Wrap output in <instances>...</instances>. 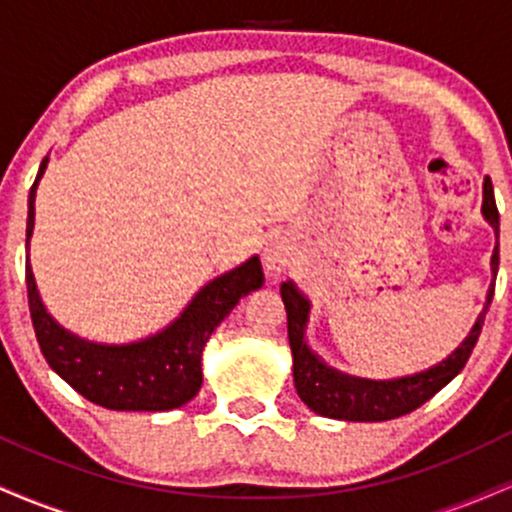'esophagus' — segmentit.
Here are the masks:
<instances>
[{
  "instance_id": "obj_1",
  "label": "esophagus",
  "mask_w": 512,
  "mask_h": 512,
  "mask_svg": "<svg viewBox=\"0 0 512 512\" xmlns=\"http://www.w3.org/2000/svg\"><path fill=\"white\" fill-rule=\"evenodd\" d=\"M264 269H267L269 276H279L281 272H286L291 264V252L286 248L281 240H274V243H269L267 248H264Z\"/></svg>"
}]
</instances>
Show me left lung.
Segmentation results:
<instances>
[{
    "label": "left lung",
    "mask_w": 512,
    "mask_h": 512,
    "mask_svg": "<svg viewBox=\"0 0 512 512\" xmlns=\"http://www.w3.org/2000/svg\"><path fill=\"white\" fill-rule=\"evenodd\" d=\"M481 214H484L486 223L493 228V236H496V248H493L491 255V286L486 291V303L460 346L445 356L443 361H438L436 366L419 370V373L402 375V378L370 380L332 368L308 344V296L291 279L281 284V301L286 305V320H289L293 385H296L298 397L308 404V409H313L320 416H327V419L339 421H390L419 409L421 404L428 402L460 373L481 334V325H484V315L491 305L493 284H496L498 272V236H501V228H498V209L496 199H493L491 178H484Z\"/></svg>",
    "instance_id": "1"
}]
</instances>
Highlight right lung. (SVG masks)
Masks as SVG:
<instances>
[{"label":"right lung","mask_w":512,"mask_h":512,"mask_svg":"<svg viewBox=\"0 0 512 512\" xmlns=\"http://www.w3.org/2000/svg\"><path fill=\"white\" fill-rule=\"evenodd\" d=\"M50 158L40 163L28 192L26 248L35 226V190ZM260 257L252 255L204 284L182 313L163 330L127 344H103L62 327L40 298L26 257L28 308L45 361L88 402L115 411H170L190 402L202 387V351L211 332L236 308L240 298L262 289Z\"/></svg>","instance_id":"1"}]
</instances>
